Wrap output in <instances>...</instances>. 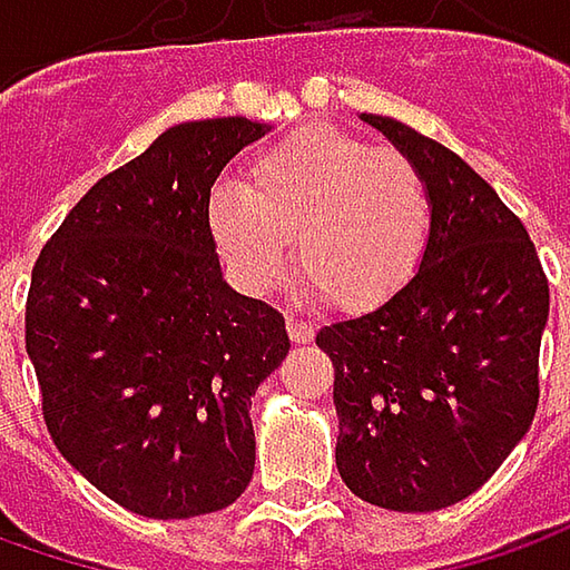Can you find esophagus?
<instances>
[{
	"label": "esophagus",
	"instance_id": "34e87169",
	"mask_svg": "<svg viewBox=\"0 0 570 570\" xmlns=\"http://www.w3.org/2000/svg\"><path fill=\"white\" fill-rule=\"evenodd\" d=\"M288 340L295 342V345H307V342H314V326L311 323H304V320L288 317Z\"/></svg>",
	"mask_w": 570,
	"mask_h": 570
}]
</instances>
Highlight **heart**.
Wrapping results in <instances>:
<instances>
[{
    "mask_svg": "<svg viewBox=\"0 0 570 570\" xmlns=\"http://www.w3.org/2000/svg\"><path fill=\"white\" fill-rule=\"evenodd\" d=\"M208 228L253 295L282 285L297 240L307 292L345 314H371L422 269L434 203L405 155L336 126H307L256 155L240 187L212 189Z\"/></svg>",
    "mask_w": 570,
    "mask_h": 570,
    "instance_id": "b5f03b06",
    "label": "heart"
}]
</instances>
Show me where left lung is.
I'll return each mask as SVG.
<instances>
[{
  "label": "left lung",
  "instance_id": "8db88e82",
  "mask_svg": "<svg viewBox=\"0 0 570 570\" xmlns=\"http://www.w3.org/2000/svg\"><path fill=\"white\" fill-rule=\"evenodd\" d=\"M362 120L422 170L434 228L403 295L317 333L336 367V466L367 504L441 511L482 489L533 425L549 278L460 155L400 120Z\"/></svg>",
  "mask_w": 570,
  "mask_h": 570
}]
</instances>
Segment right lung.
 I'll return each instance as SVG.
<instances>
[{"mask_svg": "<svg viewBox=\"0 0 570 570\" xmlns=\"http://www.w3.org/2000/svg\"><path fill=\"white\" fill-rule=\"evenodd\" d=\"M266 132L247 117L170 126L100 177L33 263L24 342L47 431L132 514H212L250 485V396L292 342L275 307L222 278L208 196Z\"/></svg>", "mask_w": 570, "mask_h": 570, "instance_id": "1", "label": "right lung"}]
</instances>
